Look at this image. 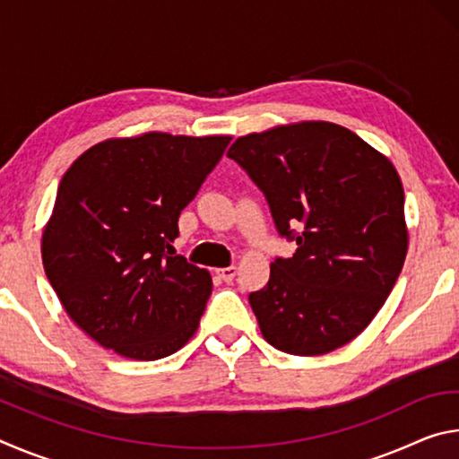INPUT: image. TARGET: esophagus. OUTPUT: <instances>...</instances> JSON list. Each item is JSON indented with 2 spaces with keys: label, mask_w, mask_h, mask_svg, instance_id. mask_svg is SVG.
I'll list each match as a JSON object with an SVG mask.
<instances>
[{
  "label": "esophagus",
  "mask_w": 459,
  "mask_h": 459,
  "mask_svg": "<svg viewBox=\"0 0 459 459\" xmlns=\"http://www.w3.org/2000/svg\"><path fill=\"white\" fill-rule=\"evenodd\" d=\"M216 275H219L222 281H227V283H230L232 279H235V275H237V267L235 265H230V267H222V269H216Z\"/></svg>",
  "instance_id": "esophagus-1"
}]
</instances>
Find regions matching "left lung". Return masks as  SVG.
<instances>
[{
    "label": "left lung",
    "mask_w": 459,
    "mask_h": 459,
    "mask_svg": "<svg viewBox=\"0 0 459 459\" xmlns=\"http://www.w3.org/2000/svg\"><path fill=\"white\" fill-rule=\"evenodd\" d=\"M229 158L265 196L293 257H275L267 285L248 293L263 338L316 356L367 328L407 255L405 192L391 161L325 121L238 137Z\"/></svg>",
    "instance_id": "left-lung-1"
}]
</instances>
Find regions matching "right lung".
I'll list each match as a JSON object with an SVG mask.
<instances>
[{"label":"right lung","instance_id":"right-lung-1","mask_svg":"<svg viewBox=\"0 0 459 459\" xmlns=\"http://www.w3.org/2000/svg\"><path fill=\"white\" fill-rule=\"evenodd\" d=\"M229 135L107 139L60 180L42 261L71 320L107 351L158 360L188 342L212 291L174 255L178 219L219 164Z\"/></svg>","mask_w":459,"mask_h":459}]
</instances>
